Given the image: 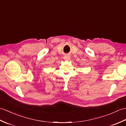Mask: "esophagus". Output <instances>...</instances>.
Segmentation results:
<instances>
[{"instance_id":"obj_1","label":"esophagus","mask_w":126,"mask_h":126,"mask_svg":"<svg viewBox=\"0 0 126 126\" xmlns=\"http://www.w3.org/2000/svg\"><path fill=\"white\" fill-rule=\"evenodd\" d=\"M64 59H65V60H69L70 59V57L69 56H68V55L65 56L64 57Z\"/></svg>"}]
</instances>
